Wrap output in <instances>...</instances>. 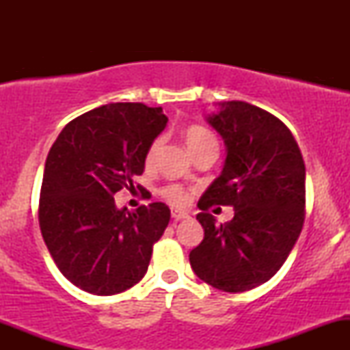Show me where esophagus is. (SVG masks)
Masks as SVG:
<instances>
[{"label": "esophagus", "instance_id": "esophagus-1", "mask_svg": "<svg viewBox=\"0 0 350 350\" xmlns=\"http://www.w3.org/2000/svg\"><path fill=\"white\" fill-rule=\"evenodd\" d=\"M171 217H172V219L176 220V222H178V220L189 219V214H187V212H183V211H176V208H172V212H171Z\"/></svg>", "mask_w": 350, "mask_h": 350}]
</instances>
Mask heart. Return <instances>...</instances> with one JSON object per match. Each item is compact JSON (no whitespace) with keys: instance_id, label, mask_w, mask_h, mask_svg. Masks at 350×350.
<instances>
[{"instance_id":"obj_1","label":"heart","mask_w":350,"mask_h":350,"mask_svg":"<svg viewBox=\"0 0 350 350\" xmlns=\"http://www.w3.org/2000/svg\"><path fill=\"white\" fill-rule=\"evenodd\" d=\"M184 139H186V144L191 152L199 150V148H202V146H207V144H217L214 133H212V131H208L207 128L199 126V124H192V126L186 128V131H184ZM159 148H161V139H156V142L151 143L150 150H148V152H146V163L148 164H151L152 161H154ZM163 194H164V198L170 200L171 204H174V206H184V204L187 202L186 192H184L183 189L178 186L166 187L163 191Z\"/></svg>"}]
</instances>
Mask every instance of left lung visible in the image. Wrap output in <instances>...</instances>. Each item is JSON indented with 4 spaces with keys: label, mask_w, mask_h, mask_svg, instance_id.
<instances>
[{
    "label": "left lung",
    "mask_w": 350,
    "mask_h": 350,
    "mask_svg": "<svg viewBox=\"0 0 350 350\" xmlns=\"http://www.w3.org/2000/svg\"><path fill=\"white\" fill-rule=\"evenodd\" d=\"M206 120L224 138L227 158L199 199L204 240L189 262L217 290L248 291L280 270L298 240L306 167L286 124L262 108L232 100ZM211 205H232L234 219L219 226L206 212Z\"/></svg>",
    "instance_id": "left-lung-1"
}]
</instances>
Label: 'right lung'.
Returning <instances> with one entry per match:
<instances>
[{"label":"right lung","instance_id":"obj_1","mask_svg":"<svg viewBox=\"0 0 350 350\" xmlns=\"http://www.w3.org/2000/svg\"><path fill=\"white\" fill-rule=\"evenodd\" d=\"M166 123L161 107L110 103L72 120L52 144L39 227L60 273L80 290L116 295L148 271L170 207L152 202L130 212L116 207L113 196L143 174L146 152Z\"/></svg>","mask_w":350,"mask_h":350}]
</instances>
